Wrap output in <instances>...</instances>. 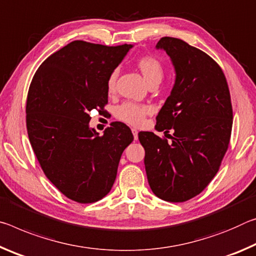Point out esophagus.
<instances>
[{"mask_svg": "<svg viewBox=\"0 0 256 256\" xmlns=\"http://www.w3.org/2000/svg\"><path fill=\"white\" fill-rule=\"evenodd\" d=\"M132 135H134V140H138V130L135 128H132Z\"/></svg>", "mask_w": 256, "mask_h": 256, "instance_id": "1", "label": "esophagus"}]
</instances>
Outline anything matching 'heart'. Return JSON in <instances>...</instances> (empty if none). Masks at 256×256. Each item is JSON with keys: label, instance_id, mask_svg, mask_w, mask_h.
Here are the masks:
<instances>
[{"label": "heart", "instance_id": "heart-1", "mask_svg": "<svg viewBox=\"0 0 256 256\" xmlns=\"http://www.w3.org/2000/svg\"><path fill=\"white\" fill-rule=\"evenodd\" d=\"M136 66L148 85L153 82H160L164 74L162 62L152 56H140L136 61ZM116 79H118V71L114 70L110 74L106 80V90L110 94L114 93L116 88ZM150 112H152V108L146 104L124 102L116 108V116L128 124L140 126L144 122L146 116L150 114Z\"/></svg>", "mask_w": 256, "mask_h": 256}]
</instances>
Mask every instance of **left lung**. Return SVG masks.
<instances>
[{"label":"left lung","mask_w":256,"mask_h":256,"mask_svg":"<svg viewBox=\"0 0 256 256\" xmlns=\"http://www.w3.org/2000/svg\"><path fill=\"white\" fill-rule=\"evenodd\" d=\"M156 48L164 50L176 71L156 129L174 135L170 143L150 132L138 138L150 190L180 203L203 192L219 170L232 135V100L222 69L206 53L174 37H162Z\"/></svg>","instance_id":"obj_1"}]
</instances>
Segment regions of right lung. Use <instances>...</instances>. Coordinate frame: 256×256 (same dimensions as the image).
<instances>
[{
  "label": "right lung",
  "instance_id": "1",
  "mask_svg": "<svg viewBox=\"0 0 256 256\" xmlns=\"http://www.w3.org/2000/svg\"><path fill=\"white\" fill-rule=\"evenodd\" d=\"M132 48L74 40L40 66L29 86V142L48 179L78 203L103 198L114 184L121 154L134 140L116 121L102 136L90 128V112L108 104L106 80Z\"/></svg>",
  "mask_w": 256,
  "mask_h": 256
}]
</instances>
